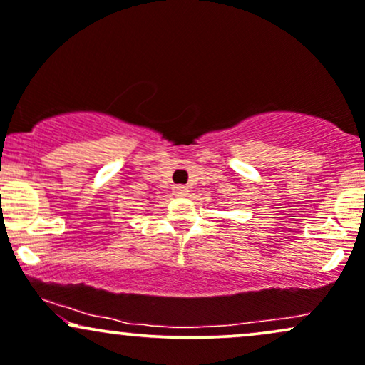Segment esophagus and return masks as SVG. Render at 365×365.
<instances>
[{"mask_svg": "<svg viewBox=\"0 0 365 365\" xmlns=\"http://www.w3.org/2000/svg\"><path fill=\"white\" fill-rule=\"evenodd\" d=\"M173 195L175 197H186L187 195H190V191H187L186 186H181V184H179V186L173 187Z\"/></svg>", "mask_w": 365, "mask_h": 365, "instance_id": "obj_1", "label": "esophagus"}]
</instances>
